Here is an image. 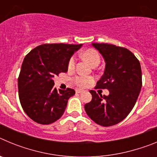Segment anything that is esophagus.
I'll use <instances>...</instances> for the list:
<instances>
[{"instance_id": "obj_1", "label": "esophagus", "mask_w": 157, "mask_h": 157, "mask_svg": "<svg viewBox=\"0 0 157 157\" xmlns=\"http://www.w3.org/2000/svg\"><path fill=\"white\" fill-rule=\"evenodd\" d=\"M83 91L84 90H81V89H76L75 90V92L77 93V94H82Z\"/></svg>"}]
</instances>
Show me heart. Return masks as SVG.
Instances as JSON below:
<instances>
[{"instance_id": "obj_1", "label": "heart", "mask_w": 157, "mask_h": 157, "mask_svg": "<svg viewBox=\"0 0 157 157\" xmlns=\"http://www.w3.org/2000/svg\"><path fill=\"white\" fill-rule=\"evenodd\" d=\"M82 57L88 62L91 66H94L95 64H99L100 61H101V57L100 55L95 49L93 48H90L87 49L85 52H83ZM75 58L73 56L70 59L68 62V69L69 70H72L75 67ZM92 78L86 77V76H78L75 78V82L77 84L78 86H79L81 87H85L88 85L89 83H90L92 82Z\"/></svg>"}]
</instances>
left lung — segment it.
Returning a JSON list of instances; mask_svg holds the SVG:
<instances>
[{
	"label": "left lung",
	"instance_id": "8db88e82",
	"mask_svg": "<svg viewBox=\"0 0 157 157\" xmlns=\"http://www.w3.org/2000/svg\"><path fill=\"white\" fill-rule=\"evenodd\" d=\"M103 56L105 68L97 88L108 89V96L90 90L92 101L86 104V114L103 127L123 121L135 105L141 89V69L138 59L127 48L109 44L92 43Z\"/></svg>",
	"mask_w": 157,
	"mask_h": 157
}]
</instances>
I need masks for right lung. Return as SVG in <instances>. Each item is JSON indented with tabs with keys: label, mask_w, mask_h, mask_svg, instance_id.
<instances>
[{
	"label": "right lung",
	"mask_w": 157,
	"mask_h": 157,
	"mask_svg": "<svg viewBox=\"0 0 157 157\" xmlns=\"http://www.w3.org/2000/svg\"><path fill=\"white\" fill-rule=\"evenodd\" d=\"M82 46L44 44L25 56L18 78L19 98L26 114L40 124H50L63 116L69 98L75 91L54 87L53 78L66 73L72 55Z\"/></svg>",
	"instance_id": "obj_1"
}]
</instances>
